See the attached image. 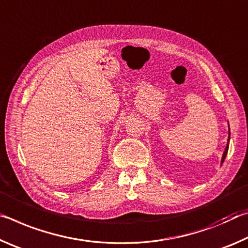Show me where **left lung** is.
Here are the masks:
<instances>
[{"instance_id": "1", "label": "left lung", "mask_w": 248, "mask_h": 248, "mask_svg": "<svg viewBox=\"0 0 248 248\" xmlns=\"http://www.w3.org/2000/svg\"><path fill=\"white\" fill-rule=\"evenodd\" d=\"M229 144H230V126H229V140H227V145L225 147V151H224V153H223V156H222V159H221V165L223 164V162H224V159H225V157L227 155V151H229Z\"/></svg>"}]
</instances>
